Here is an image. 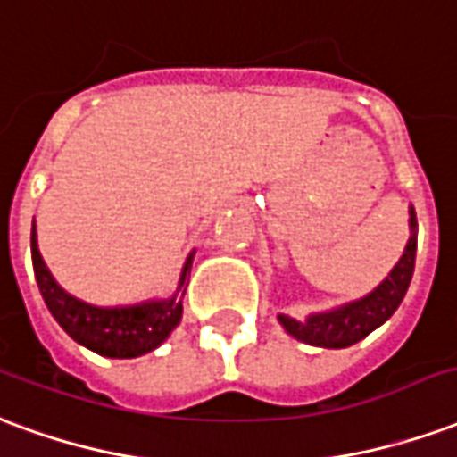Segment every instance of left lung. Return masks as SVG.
I'll return each instance as SVG.
<instances>
[{
	"label": "left lung",
	"mask_w": 457,
	"mask_h": 457,
	"mask_svg": "<svg viewBox=\"0 0 457 457\" xmlns=\"http://www.w3.org/2000/svg\"><path fill=\"white\" fill-rule=\"evenodd\" d=\"M416 261V212L409 206V241L397 265L378 287L365 297L353 299L326 312H314L306 319H292L287 314H278V321L292 338L319 348H348L353 343L362 341L375 328L387 321L402 304Z\"/></svg>",
	"instance_id": "1"
}]
</instances>
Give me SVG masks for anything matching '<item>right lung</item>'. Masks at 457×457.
Listing matches in <instances>:
<instances>
[{
    "mask_svg": "<svg viewBox=\"0 0 457 457\" xmlns=\"http://www.w3.org/2000/svg\"><path fill=\"white\" fill-rule=\"evenodd\" d=\"M31 258L43 302L70 338H75L79 345H85L104 358H138V355L155 351L179 324L182 297L187 289L185 285H187V275L192 270L195 251L189 253L187 261L182 265L178 292L172 297L148 299L141 304L129 306L87 304L60 287L38 251L36 221L31 228Z\"/></svg>",
    "mask_w": 457,
    "mask_h": 457,
    "instance_id": "add662e5",
    "label": "right lung"
}]
</instances>
